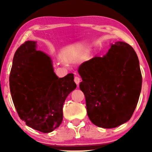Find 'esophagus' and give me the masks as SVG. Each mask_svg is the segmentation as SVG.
I'll list each match as a JSON object with an SVG mask.
<instances>
[{
  "label": "esophagus",
  "mask_w": 152,
  "mask_h": 152,
  "mask_svg": "<svg viewBox=\"0 0 152 152\" xmlns=\"http://www.w3.org/2000/svg\"><path fill=\"white\" fill-rule=\"evenodd\" d=\"M74 81H75V84L78 86L79 84H80V78L79 77H77V76L75 77Z\"/></svg>",
  "instance_id": "1"
}]
</instances>
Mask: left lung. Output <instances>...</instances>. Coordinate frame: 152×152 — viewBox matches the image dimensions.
I'll return each instance as SVG.
<instances>
[{"label":"left lung","instance_id":"left-lung-1","mask_svg":"<svg viewBox=\"0 0 152 152\" xmlns=\"http://www.w3.org/2000/svg\"><path fill=\"white\" fill-rule=\"evenodd\" d=\"M78 72L87 114L95 125L115 128L129 120L142 87L139 60L131 45L117 41L103 57L81 64Z\"/></svg>","mask_w":152,"mask_h":152}]
</instances>
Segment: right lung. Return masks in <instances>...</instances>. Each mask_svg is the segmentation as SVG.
<instances>
[{"mask_svg":"<svg viewBox=\"0 0 152 152\" xmlns=\"http://www.w3.org/2000/svg\"><path fill=\"white\" fill-rule=\"evenodd\" d=\"M74 75L59 78L51 58L37 50V41H26L14 54L10 88L16 111L26 125L43 133L59 127L63 105L75 89Z\"/></svg>","mask_w":152,"mask_h":152,"instance_id":"1","label":"right lung"}]
</instances>
